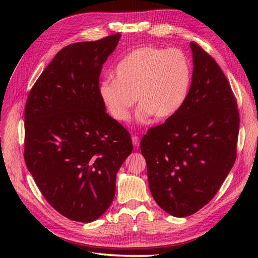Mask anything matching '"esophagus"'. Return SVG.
Listing matches in <instances>:
<instances>
[{
  "mask_svg": "<svg viewBox=\"0 0 258 258\" xmlns=\"http://www.w3.org/2000/svg\"><path fill=\"white\" fill-rule=\"evenodd\" d=\"M132 141H133V145H134L135 147H138V146L140 145V139H139L137 136H134V137L132 138Z\"/></svg>",
  "mask_w": 258,
  "mask_h": 258,
  "instance_id": "1",
  "label": "esophagus"
}]
</instances>
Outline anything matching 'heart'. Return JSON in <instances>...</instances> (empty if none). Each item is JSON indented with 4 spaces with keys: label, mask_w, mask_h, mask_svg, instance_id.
<instances>
[{
    "label": "heart",
    "mask_w": 258,
    "mask_h": 258,
    "mask_svg": "<svg viewBox=\"0 0 258 258\" xmlns=\"http://www.w3.org/2000/svg\"><path fill=\"white\" fill-rule=\"evenodd\" d=\"M113 75L98 87L108 115L126 122L138 100L137 120L147 123L152 116L164 120L183 107L191 88L192 66L180 49L142 46L125 54L115 66Z\"/></svg>",
    "instance_id": "obj_1"
}]
</instances>
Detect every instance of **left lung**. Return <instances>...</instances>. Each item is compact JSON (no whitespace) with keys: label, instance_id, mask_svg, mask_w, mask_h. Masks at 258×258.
<instances>
[{"label":"left lung","instance_id":"left-lung-1","mask_svg":"<svg viewBox=\"0 0 258 258\" xmlns=\"http://www.w3.org/2000/svg\"><path fill=\"white\" fill-rule=\"evenodd\" d=\"M192 83L181 110L144 135L140 148L157 204L175 218L204 207L236 158L239 114L220 66L190 43Z\"/></svg>","mask_w":258,"mask_h":258}]
</instances>
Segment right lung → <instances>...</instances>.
Segmentation results:
<instances>
[{
  "label": "right lung",
  "instance_id": "1",
  "mask_svg": "<svg viewBox=\"0 0 258 258\" xmlns=\"http://www.w3.org/2000/svg\"><path fill=\"white\" fill-rule=\"evenodd\" d=\"M120 37L60 50L26 102V165L49 204L75 222L96 221L108 209L117 172L133 151L130 134L98 93L102 64Z\"/></svg>",
  "mask_w": 258,
  "mask_h": 258
}]
</instances>
